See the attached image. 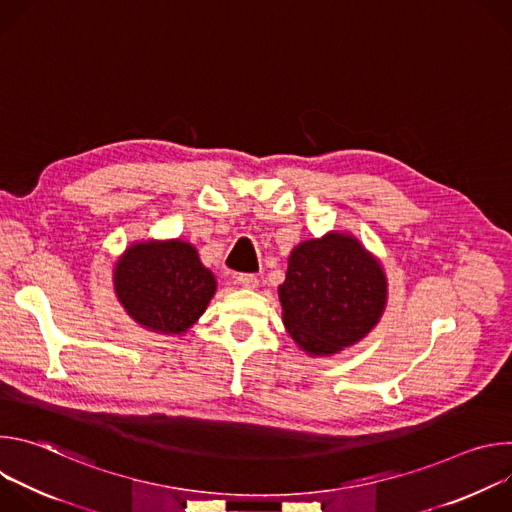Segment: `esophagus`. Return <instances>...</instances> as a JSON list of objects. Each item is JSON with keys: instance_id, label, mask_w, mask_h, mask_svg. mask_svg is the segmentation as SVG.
Wrapping results in <instances>:
<instances>
[{"instance_id": "obj_1", "label": "esophagus", "mask_w": 512, "mask_h": 512, "mask_svg": "<svg viewBox=\"0 0 512 512\" xmlns=\"http://www.w3.org/2000/svg\"><path fill=\"white\" fill-rule=\"evenodd\" d=\"M237 283H239L241 287L255 289V287L259 285V279H257V275H253V273H241V275H237Z\"/></svg>"}]
</instances>
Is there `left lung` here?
<instances>
[{
  "instance_id": "8db88e82",
  "label": "left lung",
  "mask_w": 512,
  "mask_h": 512,
  "mask_svg": "<svg viewBox=\"0 0 512 512\" xmlns=\"http://www.w3.org/2000/svg\"><path fill=\"white\" fill-rule=\"evenodd\" d=\"M381 265L348 235L298 245L279 285L283 324L306 352L334 354L367 336L385 310Z\"/></svg>"
}]
</instances>
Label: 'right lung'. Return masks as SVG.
<instances>
[{"mask_svg": "<svg viewBox=\"0 0 512 512\" xmlns=\"http://www.w3.org/2000/svg\"><path fill=\"white\" fill-rule=\"evenodd\" d=\"M214 275L182 241L139 243L115 267V291L123 308L145 328L180 334L206 310Z\"/></svg>", "mask_w": 512, "mask_h": 512, "instance_id": "right-lung-1", "label": "right lung"}]
</instances>
